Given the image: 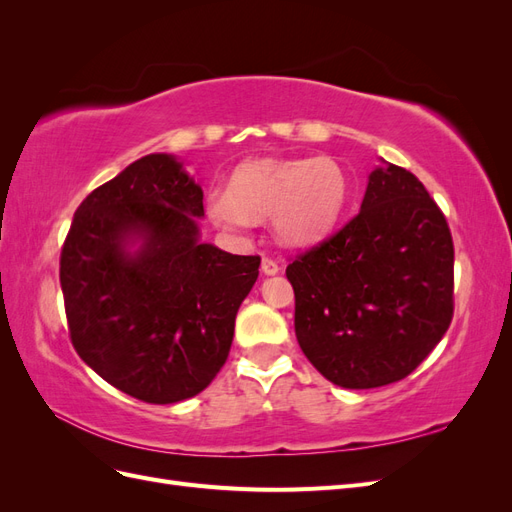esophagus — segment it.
<instances>
[{
  "label": "esophagus",
  "instance_id": "1",
  "mask_svg": "<svg viewBox=\"0 0 512 512\" xmlns=\"http://www.w3.org/2000/svg\"><path fill=\"white\" fill-rule=\"evenodd\" d=\"M260 269H262V273L265 275H275V273H280V265H277L275 260H271V258H262V265H260Z\"/></svg>",
  "mask_w": 512,
  "mask_h": 512
}]
</instances>
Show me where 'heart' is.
<instances>
[{
  "instance_id": "1",
  "label": "heart",
  "mask_w": 512,
  "mask_h": 512,
  "mask_svg": "<svg viewBox=\"0 0 512 512\" xmlns=\"http://www.w3.org/2000/svg\"><path fill=\"white\" fill-rule=\"evenodd\" d=\"M350 183L346 170L331 158L256 160L241 164L228 192H211L209 218L243 232L254 220L271 215L275 239L288 247L318 243L342 218Z\"/></svg>"
}]
</instances>
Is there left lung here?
Returning <instances> with one entry per match:
<instances>
[{
  "label": "left lung",
  "instance_id": "obj_1",
  "mask_svg": "<svg viewBox=\"0 0 512 512\" xmlns=\"http://www.w3.org/2000/svg\"><path fill=\"white\" fill-rule=\"evenodd\" d=\"M361 211L292 260L294 333L320 374L344 389L406 378L453 318V237L410 170L380 160Z\"/></svg>",
  "mask_w": 512,
  "mask_h": 512
}]
</instances>
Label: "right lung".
<instances>
[{"label":"right lung","mask_w":512,"mask_h":512,"mask_svg":"<svg viewBox=\"0 0 512 512\" xmlns=\"http://www.w3.org/2000/svg\"><path fill=\"white\" fill-rule=\"evenodd\" d=\"M203 188L170 153H149L91 192L61 250L74 350L147 404L198 395L224 367L258 256L200 241Z\"/></svg>","instance_id":"obj_1"}]
</instances>
